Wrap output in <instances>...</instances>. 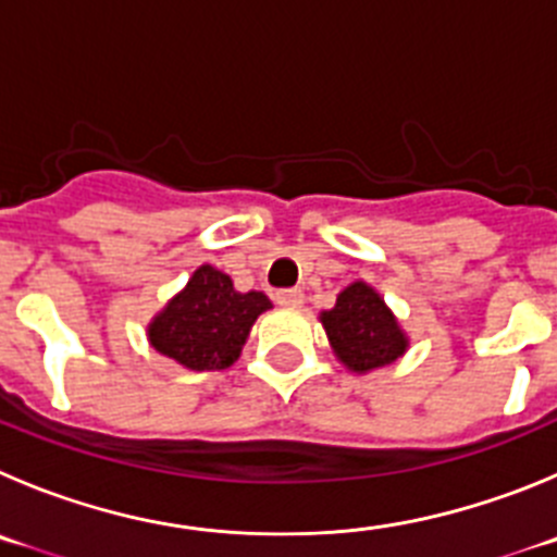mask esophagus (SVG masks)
<instances>
[{
	"instance_id": "1",
	"label": "esophagus",
	"mask_w": 557,
	"mask_h": 557,
	"mask_svg": "<svg viewBox=\"0 0 557 557\" xmlns=\"http://www.w3.org/2000/svg\"><path fill=\"white\" fill-rule=\"evenodd\" d=\"M277 305H283V308H302L305 305V294L299 288H285V290H277Z\"/></svg>"
}]
</instances>
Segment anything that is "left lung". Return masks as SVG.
<instances>
[{
  "label": "left lung",
  "mask_w": 557,
  "mask_h": 557,
  "mask_svg": "<svg viewBox=\"0 0 557 557\" xmlns=\"http://www.w3.org/2000/svg\"><path fill=\"white\" fill-rule=\"evenodd\" d=\"M337 360L355 373H368L396 362L407 351L409 337L393 310L368 283L357 280L337 294L332 310L321 313Z\"/></svg>",
  "instance_id": "8db88e82"
}]
</instances>
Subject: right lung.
I'll list each match as a JSON object with an SVG mask.
<instances>
[{
  "instance_id": "obj_1",
  "label": "right lung",
  "mask_w": 557,
  "mask_h": 557,
  "mask_svg": "<svg viewBox=\"0 0 557 557\" xmlns=\"http://www.w3.org/2000/svg\"><path fill=\"white\" fill-rule=\"evenodd\" d=\"M269 308L267 294H242L225 272L202 263L186 288L153 315L148 341L159 355L191 371H222L238 360L255 319Z\"/></svg>"
}]
</instances>
